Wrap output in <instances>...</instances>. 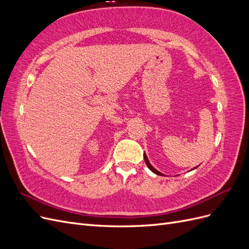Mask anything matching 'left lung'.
<instances>
[{
  "mask_svg": "<svg viewBox=\"0 0 249 249\" xmlns=\"http://www.w3.org/2000/svg\"><path fill=\"white\" fill-rule=\"evenodd\" d=\"M143 157H144V161H145V163H146V165H147V167H148L150 170H152L154 173H156V175H158V176H163L160 171H158L157 169H155V168L152 166V165H150V163H149V161H148V159H147V157H146L145 154L143 155ZM195 168H196V167H194L193 169H195Z\"/></svg>",
  "mask_w": 249,
  "mask_h": 249,
  "instance_id": "8db88e82",
  "label": "left lung"
}]
</instances>
